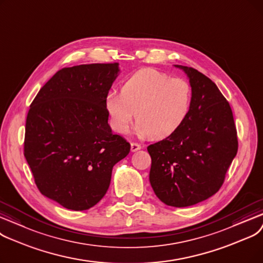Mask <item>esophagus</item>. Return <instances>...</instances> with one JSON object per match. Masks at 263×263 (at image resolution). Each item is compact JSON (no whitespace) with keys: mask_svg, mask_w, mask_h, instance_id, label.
Here are the masks:
<instances>
[{"mask_svg":"<svg viewBox=\"0 0 263 263\" xmlns=\"http://www.w3.org/2000/svg\"><path fill=\"white\" fill-rule=\"evenodd\" d=\"M141 147H142V146H141V144H139V143H136V142H132V143H130V151H132V152L139 151V149H140Z\"/></svg>","mask_w":263,"mask_h":263,"instance_id":"34e87169","label":"esophagus"}]
</instances>
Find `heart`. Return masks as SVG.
I'll return each mask as SVG.
<instances>
[{
  "instance_id": "1",
  "label": "heart",
  "mask_w": 263,
  "mask_h": 263,
  "mask_svg": "<svg viewBox=\"0 0 263 263\" xmlns=\"http://www.w3.org/2000/svg\"><path fill=\"white\" fill-rule=\"evenodd\" d=\"M104 104L117 133L126 134L136 117L138 135L159 140L179 130L189 118L193 90L183 78H170L157 69L143 68L123 82L121 93L108 92Z\"/></svg>"
}]
</instances>
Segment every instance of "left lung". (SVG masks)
I'll list each match as a JSON object with an SVG mask.
<instances>
[{
  "label": "left lung",
  "instance_id": "8db88e82",
  "mask_svg": "<svg viewBox=\"0 0 263 263\" xmlns=\"http://www.w3.org/2000/svg\"><path fill=\"white\" fill-rule=\"evenodd\" d=\"M190 79L189 118L168 138L147 146L149 183L160 201L185 208L218 192L237 152L232 110L216 84L193 67L174 65Z\"/></svg>",
  "mask_w": 263,
  "mask_h": 263
}]
</instances>
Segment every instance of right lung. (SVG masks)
<instances>
[{"mask_svg": "<svg viewBox=\"0 0 263 263\" xmlns=\"http://www.w3.org/2000/svg\"><path fill=\"white\" fill-rule=\"evenodd\" d=\"M119 72V63L62 68L30 106L24 157L40 192L68 210L101 201L112 168L130 151L112 133L104 104Z\"/></svg>", "mask_w": 263, "mask_h": 263, "instance_id": "1", "label": "right lung"}]
</instances>
